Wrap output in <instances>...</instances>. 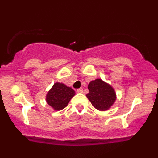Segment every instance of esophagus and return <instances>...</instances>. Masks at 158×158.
<instances>
[{
  "mask_svg": "<svg viewBox=\"0 0 158 158\" xmlns=\"http://www.w3.org/2000/svg\"><path fill=\"white\" fill-rule=\"evenodd\" d=\"M77 91L78 93H80V94H81V93L83 92V89L82 88H79V89H77Z\"/></svg>",
  "mask_w": 158,
  "mask_h": 158,
  "instance_id": "esophagus-1",
  "label": "esophagus"
}]
</instances>
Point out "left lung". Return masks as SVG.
<instances>
[{
    "instance_id": "obj_1",
    "label": "left lung",
    "mask_w": 158,
    "mask_h": 158,
    "mask_svg": "<svg viewBox=\"0 0 158 158\" xmlns=\"http://www.w3.org/2000/svg\"><path fill=\"white\" fill-rule=\"evenodd\" d=\"M88 90L87 98L100 111L110 109L116 100V94L113 87L100 79L91 81L88 85Z\"/></svg>"
}]
</instances>
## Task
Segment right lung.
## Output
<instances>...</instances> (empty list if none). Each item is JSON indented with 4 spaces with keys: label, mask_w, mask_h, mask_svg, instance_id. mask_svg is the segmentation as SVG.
Segmentation results:
<instances>
[{
    "label": "right lung",
    "mask_w": 158,
    "mask_h": 158,
    "mask_svg": "<svg viewBox=\"0 0 158 158\" xmlns=\"http://www.w3.org/2000/svg\"><path fill=\"white\" fill-rule=\"evenodd\" d=\"M75 96V91L64 84L56 82L46 95V102L54 110L67 107L68 102Z\"/></svg>",
    "instance_id": "add662e5"
}]
</instances>
